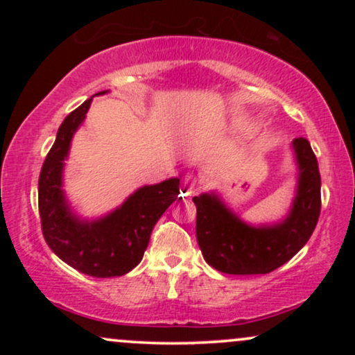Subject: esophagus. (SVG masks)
Here are the masks:
<instances>
[{"mask_svg":"<svg viewBox=\"0 0 355 355\" xmlns=\"http://www.w3.org/2000/svg\"><path fill=\"white\" fill-rule=\"evenodd\" d=\"M195 187H197V178H195L193 175L187 173L185 177L182 178V187H180L182 197H187V195H190L191 191L195 190Z\"/></svg>","mask_w":355,"mask_h":355,"instance_id":"obj_1","label":"esophagus"}]
</instances>
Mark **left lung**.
Segmentation results:
<instances>
[{"mask_svg":"<svg viewBox=\"0 0 355 355\" xmlns=\"http://www.w3.org/2000/svg\"><path fill=\"white\" fill-rule=\"evenodd\" d=\"M297 187L282 220L263 225L243 222L215 191L193 197L197 242L205 262L223 274H268L294 257L311 239L320 215V173L311 144L292 141Z\"/></svg>","mask_w":355,"mask_h":355,"instance_id":"obj_1","label":"left lung"}]
</instances>
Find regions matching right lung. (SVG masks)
<instances>
[{"label": "right lung", "instance_id": "add662e5", "mask_svg": "<svg viewBox=\"0 0 355 355\" xmlns=\"http://www.w3.org/2000/svg\"><path fill=\"white\" fill-rule=\"evenodd\" d=\"M105 93L107 89L96 95ZM92 101L93 96L60 125L40 173L38 207L48 247L81 274L107 279L128 274L140 263L155 223L178 198L180 178L140 187L103 217L89 220L76 215L64 195L63 170L73 135L87 118Z\"/></svg>", "mask_w": 355, "mask_h": 355}]
</instances>
